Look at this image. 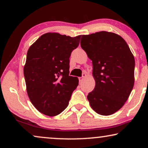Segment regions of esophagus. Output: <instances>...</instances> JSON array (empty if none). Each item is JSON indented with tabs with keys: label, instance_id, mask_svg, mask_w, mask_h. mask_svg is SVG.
<instances>
[{
	"label": "esophagus",
	"instance_id": "1",
	"mask_svg": "<svg viewBox=\"0 0 148 148\" xmlns=\"http://www.w3.org/2000/svg\"><path fill=\"white\" fill-rule=\"evenodd\" d=\"M86 76H87L86 74V73H83V74H82V77H78L79 81L80 82H82V81H83V79H84V77H86Z\"/></svg>",
	"mask_w": 148,
	"mask_h": 148
}]
</instances>
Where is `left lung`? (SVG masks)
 Here are the masks:
<instances>
[{
    "mask_svg": "<svg viewBox=\"0 0 148 148\" xmlns=\"http://www.w3.org/2000/svg\"><path fill=\"white\" fill-rule=\"evenodd\" d=\"M80 44L92 63L95 87L87 95L90 106L100 115L113 114L121 108L133 88V55L125 40L113 32L83 35Z\"/></svg>",
    "mask_w": 148,
    "mask_h": 148,
    "instance_id": "1",
    "label": "left lung"
}]
</instances>
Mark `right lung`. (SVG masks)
<instances>
[{"label":"right lung","mask_w":148,"mask_h":148,"mask_svg":"<svg viewBox=\"0 0 148 148\" xmlns=\"http://www.w3.org/2000/svg\"><path fill=\"white\" fill-rule=\"evenodd\" d=\"M80 38L81 35L71 37L48 32L27 51L24 66L27 94L34 106L44 115L61 114L78 86V78L69 76V58Z\"/></svg>","instance_id":"1"}]
</instances>
